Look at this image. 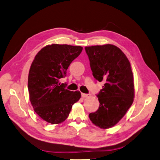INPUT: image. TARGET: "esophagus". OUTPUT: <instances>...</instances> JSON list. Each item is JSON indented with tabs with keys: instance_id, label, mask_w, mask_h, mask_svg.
Instances as JSON below:
<instances>
[{
	"instance_id": "34e87169",
	"label": "esophagus",
	"mask_w": 160,
	"mask_h": 160,
	"mask_svg": "<svg viewBox=\"0 0 160 160\" xmlns=\"http://www.w3.org/2000/svg\"><path fill=\"white\" fill-rule=\"evenodd\" d=\"M82 97L83 98H87L90 97V95H88V94H84V93H82Z\"/></svg>"
}]
</instances>
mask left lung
Segmentation results:
<instances>
[{"label":"left lung","instance_id":"obj_1","mask_svg":"<svg viewBox=\"0 0 160 160\" xmlns=\"http://www.w3.org/2000/svg\"><path fill=\"white\" fill-rule=\"evenodd\" d=\"M94 78L104 85L98 94L99 109L89 114L93 124L108 129L118 124L132 105L134 83L130 63L115 45L86 47Z\"/></svg>","mask_w":160,"mask_h":160}]
</instances>
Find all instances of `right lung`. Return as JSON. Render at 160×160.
I'll return each instance as SVG.
<instances>
[{
	"label": "right lung",
	"instance_id": "add662e5",
	"mask_svg": "<svg viewBox=\"0 0 160 160\" xmlns=\"http://www.w3.org/2000/svg\"><path fill=\"white\" fill-rule=\"evenodd\" d=\"M80 46L52 44L43 47L32 61L28 75L30 100L36 114L52 124L67 119L81 93L65 89L59 80L82 51Z\"/></svg>",
	"mask_w": 160,
	"mask_h": 160
}]
</instances>
